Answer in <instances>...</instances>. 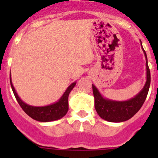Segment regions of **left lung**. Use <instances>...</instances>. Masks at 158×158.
Returning <instances> with one entry per match:
<instances>
[{"label":"left lung","mask_w":158,"mask_h":158,"mask_svg":"<svg viewBox=\"0 0 158 158\" xmlns=\"http://www.w3.org/2000/svg\"><path fill=\"white\" fill-rule=\"evenodd\" d=\"M142 45V43H141ZM143 48V47H142ZM146 58V69H147V79L144 86L139 94L129 99L127 101H114L110 99L103 98L100 94L98 89L93 84V92L94 96V106L99 116L105 120L110 122H123L130 120L142 107L143 104L147 98L148 93L149 90L151 75L150 70L148 65V58L145 51L143 50Z\"/></svg>","instance_id":"8db88e82"}]
</instances>
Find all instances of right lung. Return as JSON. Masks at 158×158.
Returning <instances> with one entry per match:
<instances>
[{"label": "right lung", "mask_w": 158, "mask_h": 158, "mask_svg": "<svg viewBox=\"0 0 158 158\" xmlns=\"http://www.w3.org/2000/svg\"><path fill=\"white\" fill-rule=\"evenodd\" d=\"M10 80L11 89L13 90L14 95L23 111L31 118H33V120H38L40 122H49V121L60 120V118L66 115L67 111L69 110V103H68L69 94L76 84V81L70 84L63 94L61 98L56 102L44 106H34L25 103L18 96L11 81L10 74Z\"/></svg>", "instance_id": "right-lung-1"}]
</instances>
